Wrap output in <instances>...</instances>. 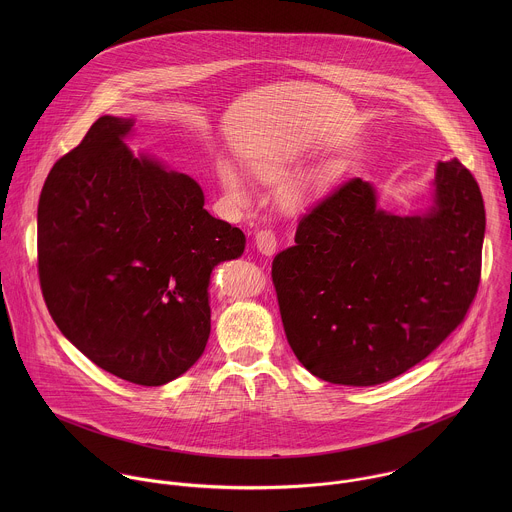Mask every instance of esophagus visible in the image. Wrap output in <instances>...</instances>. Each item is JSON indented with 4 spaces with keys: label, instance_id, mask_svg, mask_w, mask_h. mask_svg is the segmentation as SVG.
Returning a JSON list of instances; mask_svg holds the SVG:
<instances>
[{
    "label": "esophagus",
    "instance_id": "34e87169",
    "mask_svg": "<svg viewBox=\"0 0 512 512\" xmlns=\"http://www.w3.org/2000/svg\"><path fill=\"white\" fill-rule=\"evenodd\" d=\"M254 242H256V248L264 256H274V252L278 248V236H276L274 230H258Z\"/></svg>",
    "mask_w": 512,
    "mask_h": 512
}]
</instances>
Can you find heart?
<instances>
[{
  "mask_svg": "<svg viewBox=\"0 0 512 512\" xmlns=\"http://www.w3.org/2000/svg\"><path fill=\"white\" fill-rule=\"evenodd\" d=\"M293 159L288 155H280V157H270V159H260L254 163V173L260 181L264 183H280L284 181L290 171H292ZM220 185L222 189L238 203H246L248 201V187L244 177L240 175V171L232 165V163H222L220 165ZM307 185L305 183H297L292 189L286 193V201L290 205H295L303 199Z\"/></svg>",
  "mask_w": 512,
  "mask_h": 512,
  "instance_id": "1",
  "label": "heart"
}]
</instances>
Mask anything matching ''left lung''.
<instances>
[{
    "mask_svg": "<svg viewBox=\"0 0 512 512\" xmlns=\"http://www.w3.org/2000/svg\"><path fill=\"white\" fill-rule=\"evenodd\" d=\"M424 217L376 209L370 183L339 185L272 264L288 343L321 380L374 386L424 361L455 331L481 282L485 205L471 171L441 161Z\"/></svg>",
    "mask_w": 512,
    "mask_h": 512,
    "instance_id": "8db88e82",
    "label": "left lung"
}]
</instances>
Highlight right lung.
I'll return each mask as SVG.
<instances>
[{
  "label": "right lung",
  "instance_id": "obj_1",
  "mask_svg": "<svg viewBox=\"0 0 512 512\" xmlns=\"http://www.w3.org/2000/svg\"><path fill=\"white\" fill-rule=\"evenodd\" d=\"M132 126L102 116L53 165L37 209V270L53 321L82 355L161 386L203 355L211 272L246 238L203 209L189 175L134 157L124 144Z\"/></svg>",
  "mask_w": 512,
  "mask_h": 512
}]
</instances>
